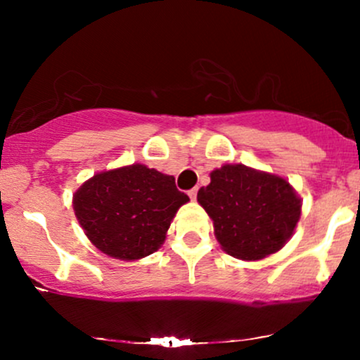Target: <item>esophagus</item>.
<instances>
[{
    "mask_svg": "<svg viewBox=\"0 0 360 360\" xmlns=\"http://www.w3.org/2000/svg\"><path fill=\"white\" fill-rule=\"evenodd\" d=\"M188 194H189V198H191V200H196V194H198V189H196V188L189 189V191H188Z\"/></svg>",
    "mask_w": 360,
    "mask_h": 360,
    "instance_id": "1",
    "label": "esophagus"
}]
</instances>
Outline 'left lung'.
I'll return each mask as SVG.
<instances>
[{
  "label": "left lung",
  "instance_id": "1",
  "mask_svg": "<svg viewBox=\"0 0 360 360\" xmlns=\"http://www.w3.org/2000/svg\"><path fill=\"white\" fill-rule=\"evenodd\" d=\"M198 201L213 220L226 254L255 260L274 254L289 240L301 214L300 198L286 179L226 164L212 172Z\"/></svg>",
  "mask_w": 360,
  "mask_h": 360
}]
</instances>
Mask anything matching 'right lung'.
Wrapping results in <instances>:
<instances>
[{"mask_svg":"<svg viewBox=\"0 0 360 360\" xmlns=\"http://www.w3.org/2000/svg\"><path fill=\"white\" fill-rule=\"evenodd\" d=\"M188 201L174 177L134 164L86 181L74 194V212L101 252L135 260L162 245L176 212Z\"/></svg>","mask_w":360,"mask_h":360,"instance_id":"add662e5","label":"right lung"}]
</instances>
